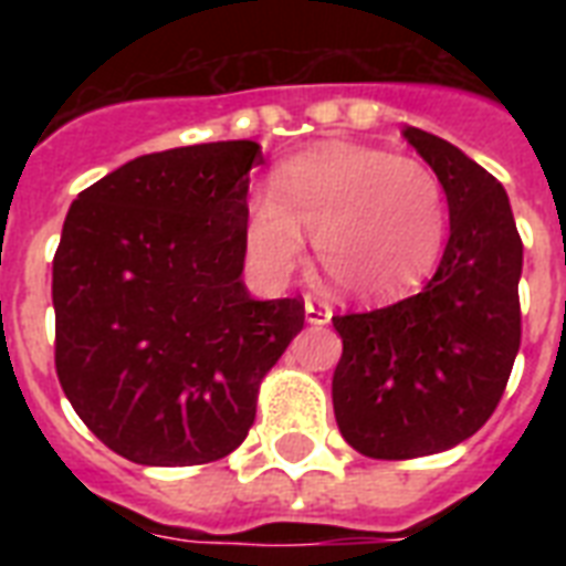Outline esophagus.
Listing matches in <instances>:
<instances>
[{
    "label": "esophagus",
    "instance_id": "34e87169",
    "mask_svg": "<svg viewBox=\"0 0 566 566\" xmlns=\"http://www.w3.org/2000/svg\"><path fill=\"white\" fill-rule=\"evenodd\" d=\"M305 319L311 326H326L332 319V305L323 300H305Z\"/></svg>",
    "mask_w": 566,
    "mask_h": 566
}]
</instances>
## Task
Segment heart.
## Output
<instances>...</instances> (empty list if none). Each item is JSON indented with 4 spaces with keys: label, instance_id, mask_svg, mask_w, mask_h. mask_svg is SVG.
Listing matches in <instances>:
<instances>
[{
    "label": "heart",
    "instance_id": "b5f03b06",
    "mask_svg": "<svg viewBox=\"0 0 566 566\" xmlns=\"http://www.w3.org/2000/svg\"><path fill=\"white\" fill-rule=\"evenodd\" d=\"M438 176L387 149L326 144L275 172L273 196L249 199L247 249L266 282L302 264L314 234L319 270L349 300L387 302L413 291L447 243Z\"/></svg>",
    "mask_w": 566,
    "mask_h": 566
}]
</instances>
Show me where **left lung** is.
I'll return each mask as SVG.
<instances>
[{
  "instance_id": "obj_1",
  "label": "left lung",
  "mask_w": 566,
  "mask_h": 566,
  "mask_svg": "<svg viewBox=\"0 0 566 566\" xmlns=\"http://www.w3.org/2000/svg\"><path fill=\"white\" fill-rule=\"evenodd\" d=\"M422 155L449 205V240L431 282L387 308L332 317L344 355L332 378L344 440L405 461L452 449L491 420L520 353L523 240L491 172L422 128Z\"/></svg>"
}]
</instances>
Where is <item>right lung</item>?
I'll list each match as a JSON object with an SVG mask.
<instances>
[{
    "instance_id": "1",
    "label": "right lung",
    "mask_w": 566,
    "mask_h": 566,
    "mask_svg": "<svg viewBox=\"0 0 566 566\" xmlns=\"http://www.w3.org/2000/svg\"><path fill=\"white\" fill-rule=\"evenodd\" d=\"M255 140L140 155L78 193L52 261L55 370L84 426L146 467L220 461L305 302L249 296Z\"/></svg>"
}]
</instances>
